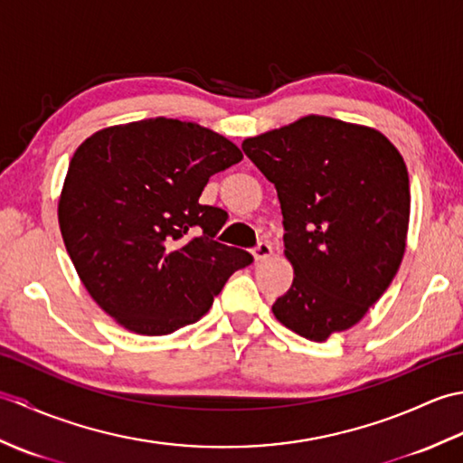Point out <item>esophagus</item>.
I'll list each match as a JSON object with an SVG mask.
<instances>
[{
  "label": "esophagus",
  "mask_w": 463,
  "mask_h": 463,
  "mask_svg": "<svg viewBox=\"0 0 463 463\" xmlns=\"http://www.w3.org/2000/svg\"><path fill=\"white\" fill-rule=\"evenodd\" d=\"M272 257V247L269 242H260L257 249L252 250V259H254V262H264V260H269Z\"/></svg>",
  "instance_id": "1"
}]
</instances>
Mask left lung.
<instances>
[{"label": "left lung", "instance_id": "left-lung-1", "mask_svg": "<svg viewBox=\"0 0 463 463\" xmlns=\"http://www.w3.org/2000/svg\"><path fill=\"white\" fill-rule=\"evenodd\" d=\"M242 151L279 193L288 292L272 304L284 326L326 342L366 317L404 259L406 163L373 127L307 115L247 137Z\"/></svg>", "mask_w": 463, "mask_h": 463}]
</instances>
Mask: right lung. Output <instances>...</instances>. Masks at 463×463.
Listing matches in <instances>:
<instances>
[{
	"label": "right lung",
	"mask_w": 463,
	"mask_h": 463,
	"mask_svg": "<svg viewBox=\"0 0 463 463\" xmlns=\"http://www.w3.org/2000/svg\"><path fill=\"white\" fill-rule=\"evenodd\" d=\"M239 161L226 137L166 117L105 127L77 146L59 229L85 290L117 324L143 336L189 326L252 262L213 241L226 213L199 203L209 176Z\"/></svg>",
	"instance_id": "right-lung-1"
}]
</instances>
